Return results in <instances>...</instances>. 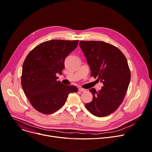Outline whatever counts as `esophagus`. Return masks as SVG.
<instances>
[{"mask_svg": "<svg viewBox=\"0 0 152 152\" xmlns=\"http://www.w3.org/2000/svg\"><path fill=\"white\" fill-rule=\"evenodd\" d=\"M79 91H80V92H84V91H86V89H84V88H79Z\"/></svg>", "mask_w": 152, "mask_h": 152, "instance_id": "obj_1", "label": "esophagus"}]
</instances>
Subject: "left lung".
I'll list each match as a JSON object with an SVG mask.
<instances>
[{"instance_id":"8db88e82","label":"left lung","mask_w":152,"mask_h":152,"mask_svg":"<svg viewBox=\"0 0 152 152\" xmlns=\"http://www.w3.org/2000/svg\"><path fill=\"white\" fill-rule=\"evenodd\" d=\"M79 46L87 58L91 76L103 84L98 91L90 89L93 99L86 107L96 116H108L122 104L129 87L131 75L127 59L118 48L102 41H80Z\"/></svg>"}]
</instances>
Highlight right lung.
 Listing matches in <instances>:
<instances>
[{"mask_svg":"<svg viewBox=\"0 0 152 152\" xmlns=\"http://www.w3.org/2000/svg\"><path fill=\"white\" fill-rule=\"evenodd\" d=\"M79 40L54 39L36 46L22 65L21 84L25 94L37 111L51 114L65 103L68 94L77 92L74 86L58 80L62 74L65 58L77 46Z\"/></svg>","mask_w":152,"mask_h":152,"instance_id":"1","label":"right lung"}]
</instances>
